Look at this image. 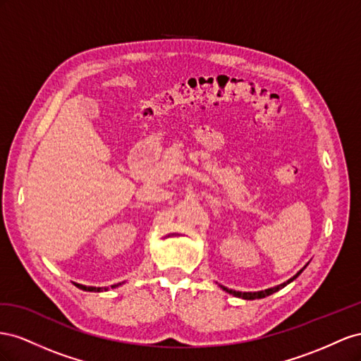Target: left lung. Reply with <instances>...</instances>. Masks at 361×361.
Instances as JSON below:
<instances>
[{
	"instance_id": "8db88e82",
	"label": "left lung",
	"mask_w": 361,
	"mask_h": 361,
	"mask_svg": "<svg viewBox=\"0 0 361 361\" xmlns=\"http://www.w3.org/2000/svg\"><path fill=\"white\" fill-rule=\"evenodd\" d=\"M302 272V269L298 272L293 278H290L289 281H286V283H283V284H280V286H276V287H272V289H266V290H260V292H235V290H231V289H226V287H224V286H221L222 289L225 290V292H228V293H231V295H234V296H238V298H243V300H260V298H266V296H269V295H272V293H275V292H278L281 289V287H284V286H287L289 284L290 281H293L295 278L300 275Z\"/></svg>"
}]
</instances>
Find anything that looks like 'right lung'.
<instances>
[{
    "instance_id": "add662e5",
    "label": "right lung",
    "mask_w": 361,
    "mask_h": 361,
    "mask_svg": "<svg viewBox=\"0 0 361 361\" xmlns=\"http://www.w3.org/2000/svg\"><path fill=\"white\" fill-rule=\"evenodd\" d=\"M75 286L78 287V289H83L86 292H102V290H107L106 287H104V289H102V287H87V286H83V284H75ZM118 286L119 284H113L111 289H113V287H118Z\"/></svg>"
}]
</instances>
